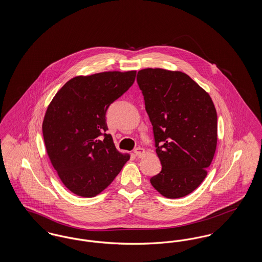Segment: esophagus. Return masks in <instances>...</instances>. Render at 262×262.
I'll list each match as a JSON object with an SVG mask.
<instances>
[{"label": "esophagus", "instance_id": "34e87169", "mask_svg": "<svg viewBox=\"0 0 262 262\" xmlns=\"http://www.w3.org/2000/svg\"><path fill=\"white\" fill-rule=\"evenodd\" d=\"M134 152L136 153L137 157H142L145 154V150L143 149L142 147H137Z\"/></svg>", "mask_w": 262, "mask_h": 262}]
</instances>
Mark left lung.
<instances>
[{"label": "left lung", "instance_id": "obj_1", "mask_svg": "<svg viewBox=\"0 0 262 262\" xmlns=\"http://www.w3.org/2000/svg\"><path fill=\"white\" fill-rule=\"evenodd\" d=\"M145 110L153 125L161 172L150 183L167 199L200 187L217 145V113L210 95L187 74L164 69L138 72Z\"/></svg>", "mask_w": 262, "mask_h": 262}]
</instances>
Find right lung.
<instances>
[{
  "label": "right lung",
  "instance_id": "right-lung-1",
  "mask_svg": "<svg viewBox=\"0 0 262 262\" xmlns=\"http://www.w3.org/2000/svg\"><path fill=\"white\" fill-rule=\"evenodd\" d=\"M136 75L128 71L75 76L47 108L42 124L47 154L63 186L78 196L99 194L129 160L106 134L105 115L133 85Z\"/></svg>",
  "mask_w": 262,
  "mask_h": 262
}]
</instances>
